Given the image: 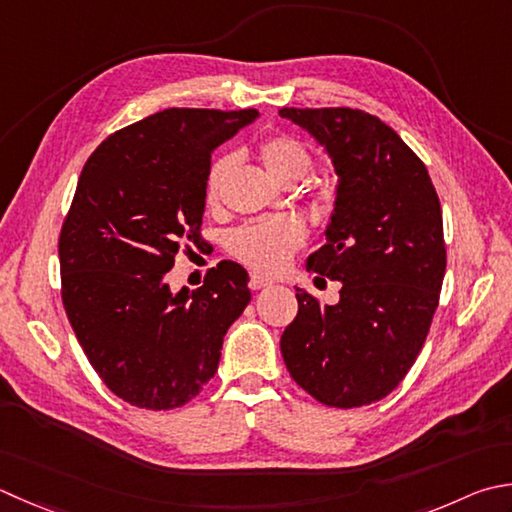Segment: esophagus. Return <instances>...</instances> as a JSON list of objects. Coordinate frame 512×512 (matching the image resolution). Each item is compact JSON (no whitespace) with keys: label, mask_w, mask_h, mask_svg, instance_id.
<instances>
[{"label":"esophagus","mask_w":512,"mask_h":512,"mask_svg":"<svg viewBox=\"0 0 512 512\" xmlns=\"http://www.w3.org/2000/svg\"><path fill=\"white\" fill-rule=\"evenodd\" d=\"M270 284H273V282H270V279H266V277H262V275H250V282H248V286L250 288H253V290H262V288H268Z\"/></svg>","instance_id":"esophagus-1"}]
</instances>
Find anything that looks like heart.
Returning a JSON list of instances; mask_svg holds the SVG:
<instances>
[{
	"label": "heart",
	"mask_w": 512,
	"mask_h": 512,
	"mask_svg": "<svg viewBox=\"0 0 512 512\" xmlns=\"http://www.w3.org/2000/svg\"><path fill=\"white\" fill-rule=\"evenodd\" d=\"M259 157H262L270 177L277 179L279 184L299 182L313 166L308 148L290 135H273L264 139L259 144ZM230 166H233L230 155L215 159L213 166H210L206 177L208 202H215L219 186H222ZM304 237L306 233L299 219L270 217L237 228L230 235V250L257 273H277L288 264L290 255L304 244Z\"/></svg>",
	"instance_id": "1"
}]
</instances>
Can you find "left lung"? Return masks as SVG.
<instances>
[{"label": "left lung", "mask_w": 512, "mask_h": 512, "mask_svg": "<svg viewBox=\"0 0 512 512\" xmlns=\"http://www.w3.org/2000/svg\"><path fill=\"white\" fill-rule=\"evenodd\" d=\"M333 162L326 244L306 268L342 282L322 306L297 288L282 335L290 377L317 402L357 408L399 386L422 350L446 273L442 206L413 150L382 119L355 108H282Z\"/></svg>", "instance_id": "1"}]
</instances>
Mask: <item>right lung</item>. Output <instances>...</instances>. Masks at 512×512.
Segmentation results:
<instances>
[{
  "mask_svg": "<svg viewBox=\"0 0 512 512\" xmlns=\"http://www.w3.org/2000/svg\"><path fill=\"white\" fill-rule=\"evenodd\" d=\"M259 113L166 108L104 139L84 164L59 235L62 299L90 366L137 408L170 410L217 373L250 302L235 262L173 293L182 239L199 242L213 150Z\"/></svg>",
  "mask_w": 512,
  "mask_h": 512,
  "instance_id": "add662e5",
  "label": "right lung"
}]
</instances>
